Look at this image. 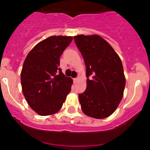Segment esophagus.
Instances as JSON below:
<instances>
[{"instance_id":"1","label":"esophagus","mask_w":150,"mask_h":150,"mask_svg":"<svg viewBox=\"0 0 150 150\" xmlns=\"http://www.w3.org/2000/svg\"><path fill=\"white\" fill-rule=\"evenodd\" d=\"M77 81H78V78H74V83H76Z\"/></svg>"}]
</instances>
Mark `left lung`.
<instances>
[{
  "label": "left lung",
  "instance_id": "8db88e82",
  "mask_svg": "<svg viewBox=\"0 0 150 150\" xmlns=\"http://www.w3.org/2000/svg\"><path fill=\"white\" fill-rule=\"evenodd\" d=\"M86 67V91L79 95L83 112L95 119L112 114L123 97L125 77L120 56L98 35L74 37Z\"/></svg>",
  "mask_w": 150,
  "mask_h": 150
}]
</instances>
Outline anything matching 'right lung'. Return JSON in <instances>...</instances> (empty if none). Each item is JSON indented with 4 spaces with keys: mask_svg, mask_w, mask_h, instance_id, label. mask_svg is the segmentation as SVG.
Here are the masks:
<instances>
[{
    "mask_svg": "<svg viewBox=\"0 0 150 150\" xmlns=\"http://www.w3.org/2000/svg\"><path fill=\"white\" fill-rule=\"evenodd\" d=\"M73 37L52 36L28 54L21 72L23 95L28 105L40 116L59 112L70 93L73 80L59 67V59Z\"/></svg>",
    "mask_w": 150,
    "mask_h": 150,
    "instance_id": "right-lung-1",
    "label": "right lung"
}]
</instances>
